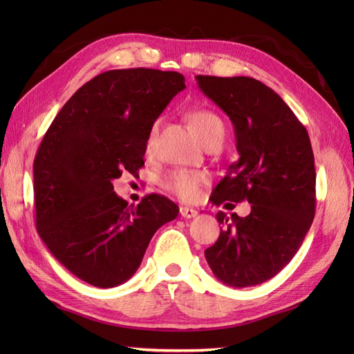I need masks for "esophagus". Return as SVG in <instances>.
<instances>
[{
	"mask_svg": "<svg viewBox=\"0 0 354 354\" xmlns=\"http://www.w3.org/2000/svg\"><path fill=\"white\" fill-rule=\"evenodd\" d=\"M179 213H181V216L185 217V219H192V217L198 214L196 209L190 207H179Z\"/></svg>",
	"mask_w": 354,
	"mask_h": 354,
	"instance_id": "esophagus-1",
	"label": "esophagus"
}]
</instances>
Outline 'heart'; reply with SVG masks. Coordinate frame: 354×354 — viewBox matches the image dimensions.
<instances>
[{"label":"heart","mask_w":354,"mask_h":354,"mask_svg":"<svg viewBox=\"0 0 354 354\" xmlns=\"http://www.w3.org/2000/svg\"><path fill=\"white\" fill-rule=\"evenodd\" d=\"M190 123L193 126L194 132L202 142H207L213 138H223L225 135V126L221 117L216 112L209 109H193L189 114ZM158 126L160 122H155L150 126L147 138H146V150L150 152L153 149ZM207 183V175L202 171L196 170H171L161 176L160 185L164 190H167L173 194H176L181 199L193 201L199 196L202 185Z\"/></svg>","instance_id":"1"}]
</instances>
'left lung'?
I'll list each match as a JSON object with an SVG mask.
<instances>
[{"label": "left lung", "mask_w": 354, "mask_h": 354, "mask_svg": "<svg viewBox=\"0 0 354 354\" xmlns=\"http://www.w3.org/2000/svg\"><path fill=\"white\" fill-rule=\"evenodd\" d=\"M196 80L234 124L240 155L216 185L212 202L251 204L246 217L216 214L223 230L205 259L222 283L250 288L288 265L313 222L317 173L310 138L281 97L261 82L245 76Z\"/></svg>", "instance_id": "1"}]
</instances>
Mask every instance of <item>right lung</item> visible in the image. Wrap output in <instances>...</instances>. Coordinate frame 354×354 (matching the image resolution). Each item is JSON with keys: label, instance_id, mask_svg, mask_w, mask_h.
<instances>
[{"label": "right lung", "instance_id": "obj_1", "mask_svg": "<svg viewBox=\"0 0 354 354\" xmlns=\"http://www.w3.org/2000/svg\"><path fill=\"white\" fill-rule=\"evenodd\" d=\"M184 80L152 68L104 71L74 93L45 132L33 162L36 228L80 280L97 288L129 280L156 230L178 216L161 194L129 205L112 181L145 165L150 126Z\"/></svg>", "mask_w": 354, "mask_h": 354}]
</instances>
